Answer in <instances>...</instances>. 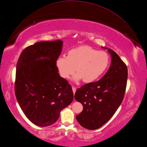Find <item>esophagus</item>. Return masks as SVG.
<instances>
[{
    "mask_svg": "<svg viewBox=\"0 0 147 147\" xmlns=\"http://www.w3.org/2000/svg\"><path fill=\"white\" fill-rule=\"evenodd\" d=\"M72 90H73L74 94H75V93H76V87H72Z\"/></svg>",
    "mask_w": 147,
    "mask_h": 147,
    "instance_id": "34e87169",
    "label": "esophagus"
}]
</instances>
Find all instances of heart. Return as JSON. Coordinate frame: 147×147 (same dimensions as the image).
<instances>
[{"label":"heart","instance_id":"b5f03b06","mask_svg":"<svg viewBox=\"0 0 147 147\" xmlns=\"http://www.w3.org/2000/svg\"><path fill=\"white\" fill-rule=\"evenodd\" d=\"M109 62V55L107 52L82 45L70 50L67 57H59L56 65L62 78H68L76 69V80L83 79L85 83H91L102 76Z\"/></svg>","mask_w":147,"mask_h":147}]
</instances>
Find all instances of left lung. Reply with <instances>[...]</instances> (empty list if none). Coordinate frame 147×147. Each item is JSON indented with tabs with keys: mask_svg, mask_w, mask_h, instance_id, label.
<instances>
[{
	"mask_svg": "<svg viewBox=\"0 0 147 147\" xmlns=\"http://www.w3.org/2000/svg\"><path fill=\"white\" fill-rule=\"evenodd\" d=\"M108 51L112 61L107 72L98 81L82 86L75 94V98L84 107L76 119L82 127L88 130L98 129L112 117L122 102L126 90V64L112 49Z\"/></svg>",
	"mask_w": 147,
	"mask_h": 147,
	"instance_id": "1",
	"label": "left lung"
}]
</instances>
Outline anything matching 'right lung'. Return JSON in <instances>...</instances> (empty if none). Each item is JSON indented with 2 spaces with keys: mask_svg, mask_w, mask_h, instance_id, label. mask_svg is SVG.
<instances>
[{
  "mask_svg": "<svg viewBox=\"0 0 147 147\" xmlns=\"http://www.w3.org/2000/svg\"><path fill=\"white\" fill-rule=\"evenodd\" d=\"M62 45L60 40L38 42L25 49L18 59L16 98L27 119L39 127L54 123L74 99L71 85L60 77L56 65Z\"/></svg>",
  "mask_w": 147,
  "mask_h": 147,
  "instance_id": "obj_1",
  "label": "right lung"
}]
</instances>
